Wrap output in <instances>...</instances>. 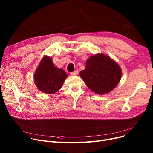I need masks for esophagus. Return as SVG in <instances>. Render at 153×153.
Wrapping results in <instances>:
<instances>
[{"mask_svg": "<svg viewBox=\"0 0 153 153\" xmlns=\"http://www.w3.org/2000/svg\"><path fill=\"white\" fill-rule=\"evenodd\" d=\"M78 70H75V71H74L73 72H71V75L72 76H75V75H78Z\"/></svg>", "mask_w": 153, "mask_h": 153, "instance_id": "obj_1", "label": "esophagus"}]
</instances>
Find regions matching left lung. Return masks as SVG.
I'll return each mask as SVG.
<instances>
[{"mask_svg":"<svg viewBox=\"0 0 153 153\" xmlns=\"http://www.w3.org/2000/svg\"><path fill=\"white\" fill-rule=\"evenodd\" d=\"M86 85L95 93L103 94L114 89L121 80V68L104 54H96L87 59L85 69L80 72Z\"/></svg>","mask_w":153,"mask_h":153,"instance_id":"8db88e82","label":"left lung"}]
</instances>
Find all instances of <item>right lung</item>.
Wrapping results in <instances>:
<instances>
[{
  "label": "right lung",
  "instance_id": "add662e5",
  "mask_svg": "<svg viewBox=\"0 0 153 153\" xmlns=\"http://www.w3.org/2000/svg\"><path fill=\"white\" fill-rule=\"evenodd\" d=\"M68 75L62 69H58L50 57L45 56L34 74V82L38 89L44 93L53 94L62 87Z\"/></svg>",
  "mask_w": 153,
  "mask_h": 153
}]
</instances>
